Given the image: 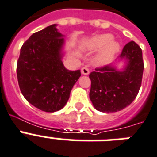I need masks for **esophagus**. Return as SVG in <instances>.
<instances>
[{"label": "esophagus", "instance_id": "obj_1", "mask_svg": "<svg viewBox=\"0 0 157 157\" xmlns=\"http://www.w3.org/2000/svg\"><path fill=\"white\" fill-rule=\"evenodd\" d=\"M81 73L83 75H89L90 74V70L87 67H82L81 68Z\"/></svg>", "mask_w": 157, "mask_h": 157}]
</instances>
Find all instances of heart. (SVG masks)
Instances as JSON below:
<instances>
[{
  "instance_id": "obj_1",
  "label": "heart",
  "mask_w": 157,
  "mask_h": 157,
  "mask_svg": "<svg viewBox=\"0 0 157 157\" xmlns=\"http://www.w3.org/2000/svg\"><path fill=\"white\" fill-rule=\"evenodd\" d=\"M111 34H101L94 37L86 43V48L90 51H101L97 56L96 62L98 65L104 66L111 62L120 51V44L113 40Z\"/></svg>"
}]
</instances>
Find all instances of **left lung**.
Returning <instances> with one entry per match:
<instances>
[{"mask_svg": "<svg viewBox=\"0 0 157 157\" xmlns=\"http://www.w3.org/2000/svg\"><path fill=\"white\" fill-rule=\"evenodd\" d=\"M123 60L122 70L116 63ZM144 72L142 50L134 41L125 45L114 63L96 68L90 74V98L94 108L101 112L120 111L135 100L140 89Z\"/></svg>", "mask_w": 157, "mask_h": 157, "instance_id": "8db88e82", "label": "left lung"}]
</instances>
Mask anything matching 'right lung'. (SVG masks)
I'll use <instances>...</instances> for the list:
<instances>
[{
	"label": "right lung",
	"instance_id": "right-lung-1",
	"mask_svg": "<svg viewBox=\"0 0 157 157\" xmlns=\"http://www.w3.org/2000/svg\"><path fill=\"white\" fill-rule=\"evenodd\" d=\"M56 24L31 35L20 51L17 76L21 94L28 102L45 112H56L66 105L81 71L66 69L64 35Z\"/></svg>",
	"mask_w": 157,
	"mask_h": 157
}]
</instances>
